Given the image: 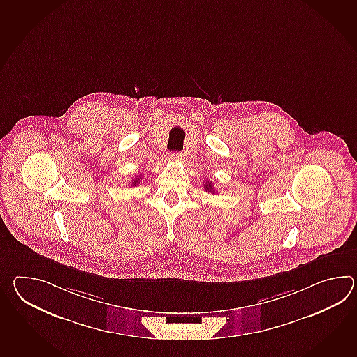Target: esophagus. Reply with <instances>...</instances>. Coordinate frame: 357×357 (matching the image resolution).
Masks as SVG:
<instances>
[{
    "label": "esophagus",
    "mask_w": 357,
    "mask_h": 357,
    "mask_svg": "<svg viewBox=\"0 0 357 357\" xmlns=\"http://www.w3.org/2000/svg\"><path fill=\"white\" fill-rule=\"evenodd\" d=\"M167 159L170 161H179V160H182V153L181 152H170V153H167Z\"/></svg>",
    "instance_id": "1"
}]
</instances>
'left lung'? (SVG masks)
<instances>
[{
	"label": "left lung",
	"mask_w": 357,
	"mask_h": 357,
	"mask_svg": "<svg viewBox=\"0 0 357 357\" xmlns=\"http://www.w3.org/2000/svg\"><path fill=\"white\" fill-rule=\"evenodd\" d=\"M205 190H206V192H213V193H215L214 187H213V184L210 182L205 183Z\"/></svg>",
	"instance_id": "8db88e82"
}]
</instances>
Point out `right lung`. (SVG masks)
Segmentation results:
<instances>
[{
  "label": "right lung",
  "mask_w": 357,
  "mask_h": 357,
  "mask_svg": "<svg viewBox=\"0 0 357 357\" xmlns=\"http://www.w3.org/2000/svg\"><path fill=\"white\" fill-rule=\"evenodd\" d=\"M141 179H142V178H141V175H138V176H135V181H133V182H132V185H135V184H138V183L141 182Z\"/></svg>",
  "instance_id": "add662e5"
}]
</instances>
